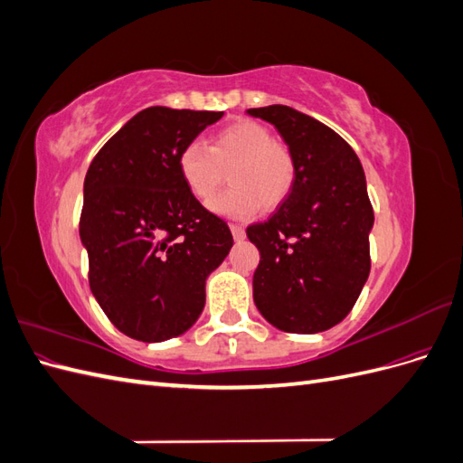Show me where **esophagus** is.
Segmentation results:
<instances>
[{"mask_svg": "<svg viewBox=\"0 0 463 463\" xmlns=\"http://www.w3.org/2000/svg\"><path fill=\"white\" fill-rule=\"evenodd\" d=\"M230 230H232V235H233L235 241H243L245 240V230L241 226H237V223H232Z\"/></svg>", "mask_w": 463, "mask_h": 463, "instance_id": "34e87169", "label": "esophagus"}]
</instances>
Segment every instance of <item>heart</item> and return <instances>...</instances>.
I'll list each match as a JSON object with an SVG mask.
<instances>
[{
  "instance_id": "1",
  "label": "heart",
  "mask_w": 463,
  "mask_h": 463,
  "mask_svg": "<svg viewBox=\"0 0 463 463\" xmlns=\"http://www.w3.org/2000/svg\"><path fill=\"white\" fill-rule=\"evenodd\" d=\"M177 170L194 199L208 201L230 172L232 187L210 203L213 213L245 220L282 204L296 185L298 165L288 146L272 141L264 125L233 121L213 133L208 146L193 141L179 152Z\"/></svg>"
}]
</instances>
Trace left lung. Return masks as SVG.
Wrapping results in <instances>:
<instances>
[{
	"label": "left lung",
	"instance_id": "left-lung-1",
	"mask_svg": "<svg viewBox=\"0 0 463 463\" xmlns=\"http://www.w3.org/2000/svg\"><path fill=\"white\" fill-rule=\"evenodd\" d=\"M247 114L274 125L298 165L278 213L247 228L260 253L255 305L278 330L325 332L352 311L369 278L374 214L365 172L338 133L296 108L274 104Z\"/></svg>",
	"mask_w": 463,
	"mask_h": 463
}]
</instances>
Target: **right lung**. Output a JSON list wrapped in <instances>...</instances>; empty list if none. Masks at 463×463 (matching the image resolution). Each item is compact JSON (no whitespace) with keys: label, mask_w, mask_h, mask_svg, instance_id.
I'll list each match as a JSON object with an SVG mask.
<instances>
[{"label":"right lung","mask_w":463,"mask_h":463,"mask_svg":"<svg viewBox=\"0 0 463 463\" xmlns=\"http://www.w3.org/2000/svg\"><path fill=\"white\" fill-rule=\"evenodd\" d=\"M223 111L150 106L96 154L82 194L89 282L114 326L146 344L187 332L206 278L228 257V223L203 208L177 170L179 152Z\"/></svg>","instance_id":"right-lung-1"}]
</instances>
